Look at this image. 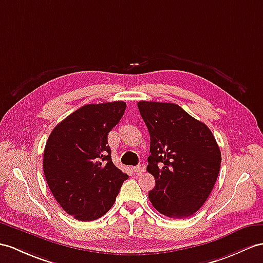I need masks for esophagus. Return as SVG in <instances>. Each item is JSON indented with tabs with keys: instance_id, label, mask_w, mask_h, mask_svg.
Segmentation results:
<instances>
[{
	"instance_id": "1",
	"label": "esophagus",
	"mask_w": 263,
	"mask_h": 263,
	"mask_svg": "<svg viewBox=\"0 0 263 263\" xmlns=\"http://www.w3.org/2000/svg\"><path fill=\"white\" fill-rule=\"evenodd\" d=\"M145 170H146V166L144 164H139L134 167V172L137 173V174H142V173L145 172Z\"/></svg>"
}]
</instances>
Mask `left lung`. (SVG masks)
<instances>
[{"label": "left lung", "instance_id": "8db88e82", "mask_svg": "<svg viewBox=\"0 0 263 263\" xmlns=\"http://www.w3.org/2000/svg\"><path fill=\"white\" fill-rule=\"evenodd\" d=\"M151 135L147 172L155 178L148 197L159 213L173 219L194 214L213 190L221 152L210 128L176 104L139 101Z\"/></svg>", "mask_w": 263, "mask_h": 263}]
</instances>
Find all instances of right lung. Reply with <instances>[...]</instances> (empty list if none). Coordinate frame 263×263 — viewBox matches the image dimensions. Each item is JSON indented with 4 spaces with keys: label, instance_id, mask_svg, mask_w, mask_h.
<instances>
[{
    "label": "right lung",
    "instance_id": "obj_1",
    "mask_svg": "<svg viewBox=\"0 0 263 263\" xmlns=\"http://www.w3.org/2000/svg\"><path fill=\"white\" fill-rule=\"evenodd\" d=\"M125 109V101L85 105L58 124L47 140L43 172L48 186L77 220L106 214L128 178L114 165L107 140Z\"/></svg>",
    "mask_w": 263,
    "mask_h": 263
}]
</instances>
